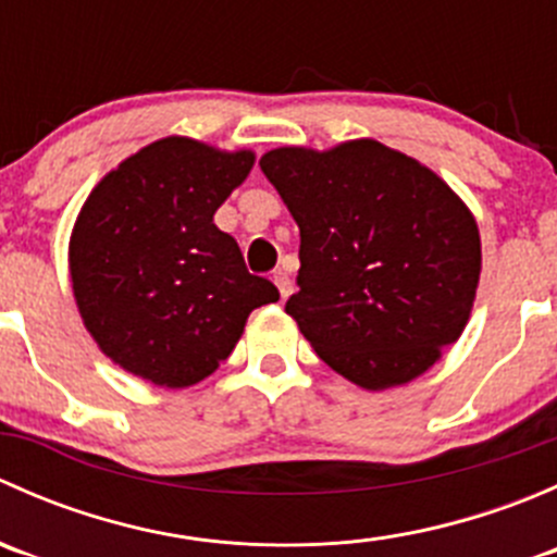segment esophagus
<instances>
[{"mask_svg": "<svg viewBox=\"0 0 557 557\" xmlns=\"http://www.w3.org/2000/svg\"><path fill=\"white\" fill-rule=\"evenodd\" d=\"M272 280H274V285H277L280 296H283V299H288L290 290H294V283H290L288 272H285V269H277V272L272 274Z\"/></svg>", "mask_w": 557, "mask_h": 557, "instance_id": "obj_1", "label": "esophagus"}]
</instances>
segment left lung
Listing matches in <instances>:
<instances>
[{
    "instance_id": "obj_1",
    "label": "left lung",
    "mask_w": 557,
    "mask_h": 557,
    "mask_svg": "<svg viewBox=\"0 0 557 557\" xmlns=\"http://www.w3.org/2000/svg\"><path fill=\"white\" fill-rule=\"evenodd\" d=\"M299 223V294L285 312L334 372L401 385L463 331L480 283V232L463 201L377 139L258 161Z\"/></svg>"
}]
</instances>
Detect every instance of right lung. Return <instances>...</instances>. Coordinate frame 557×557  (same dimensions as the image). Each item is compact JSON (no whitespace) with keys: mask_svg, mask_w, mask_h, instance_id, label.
Instances as JSON below:
<instances>
[{"mask_svg":"<svg viewBox=\"0 0 557 557\" xmlns=\"http://www.w3.org/2000/svg\"><path fill=\"white\" fill-rule=\"evenodd\" d=\"M250 170V150L166 137L107 174L83 205L72 290L86 329L126 372L164 387L199 383L232 356L247 314L280 299L212 223Z\"/></svg>","mask_w":557,"mask_h":557,"instance_id":"1","label":"right lung"}]
</instances>
